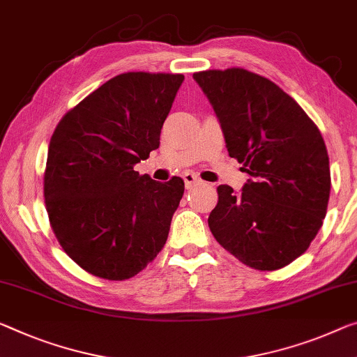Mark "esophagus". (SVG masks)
I'll return each instance as SVG.
<instances>
[{"label": "esophagus", "mask_w": 357, "mask_h": 357, "mask_svg": "<svg viewBox=\"0 0 357 357\" xmlns=\"http://www.w3.org/2000/svg\"><path fill=\"white\" fill-rule=\"evenodd\" d=\"M183 180H185L186 188H193V186L201 183V178L197 177L195 172H185L183 174Z\"/></svg>", "instance_id": "obj_1"}]
</instances>
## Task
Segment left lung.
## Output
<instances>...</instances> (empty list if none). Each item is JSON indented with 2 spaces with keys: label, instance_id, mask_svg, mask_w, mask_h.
<instances>
[{
  "label": "left lung",
  "instance_id": "1",
  "mask_svg": "<svg viewBox=\"0 0 357 357\" xmlns=\"http://www.w3.org/2000/svg\"><path fill=\"white\" fill-rule=\"evenodd\" d=\"M209 98L229 156L250 175L239 195L217 188L209 215L217 243L254 270L284 268L310 248L324 220L331 167L324 139L292 97L244 68L193 75Z\"/></svg>",
  "mask_w": 357,
  "mask_h": 357
}]
</instances>
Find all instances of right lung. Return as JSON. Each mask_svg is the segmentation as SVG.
I'll list each match as a JSON object with an SVG mask.
<instances>
[{
  "instance_id": "add662e5",
  "label": "right lung",
  "mask_w": 357,
  "mask_h": 357,
  "mask_svg": "<svg viewBox=\"0 0 357 357\" xmlns=\"http://www.w3.org/2000/svg\"><path fill=\"white\" fill-rule=\"evenodd\" d=\"M183 75L114 76L60 119L49 142L45 204L59 244L84 271L108 281L140 273L167 241L185 183L134 166L160 146Z\"/></svg>"
}]
</instances>
